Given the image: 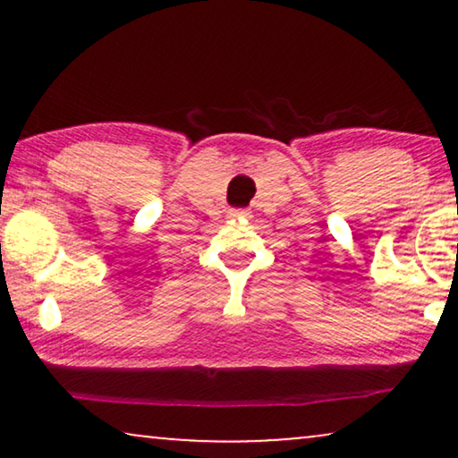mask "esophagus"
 <instances>
[{"label": "esophagus", "instance_id": "obj_1", "mask_svg": "<svg viewBox=\"0 0 458 458\" xmlns=\"http://www.w3.org/2000/svg\"><path fill=\"white\" fill-rule=\"evenodd\" d=\"M231 216H248V210H231Z\"/></svg>", "mask_w": 458, "mask_h": 458}]
</instances>
